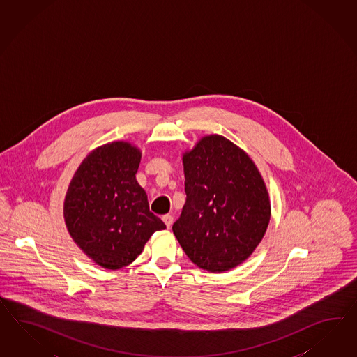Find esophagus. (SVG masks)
Returning a JSON list of instances; mask_svg holds the SVG:
<instances>
[{
    "instance_id": "1",
    "label": "esophagus",
    "mask_w": 357,
    "mask_h": 357,
    "mask_svg": "<svg viewBox=\"0 0 357 357\" xmlns=\"http://www.w3.org/2000/svg\"><path fill=\"white\" fill-rule=\"evenodd\" d=\"M162 221H164L165 225H166V227L170 229V226H172V223H173V215L165 214L164 217H162Z\"/></svg>"
}]
</instances>
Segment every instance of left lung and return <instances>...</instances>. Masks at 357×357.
<instances>
[{
    "instance_id": "8db88e82",
    "label": "left lung",
    "mask_w": 357,
    "mask_h": 357,
    "mask_svg": "<svg viewBox=\"0 0 357 357\" xmlns=\"http://www.w3.org/2000/svg\"><path fill=\"white\" fill-rule=\"evenodd\" d=\"M184 191L175 238L200 269L222 273L251 256L270 221L265 182L250 155L221 135L183 154Z\"/></svg>"
}]
</instances>
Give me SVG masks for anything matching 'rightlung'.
<instances>
[{
    "mask_svg": "<svg viewBox=\"0 0 357 357\" xmlns=\"http://www.w3.org/2000/svg\"><path fill=\"white\" fill-rule=\"evenodd\" d=\"M142 152L127 142L93 149L74 174L63 204L66 227L77 247L97 265H130L164 222L149 212L136 181Z\"/></svg>",
    "mask_w": 357,
    "mask_h": 357,
    "instance_id": "obj_1",
    "label": "right lung"
}]
</instances>
